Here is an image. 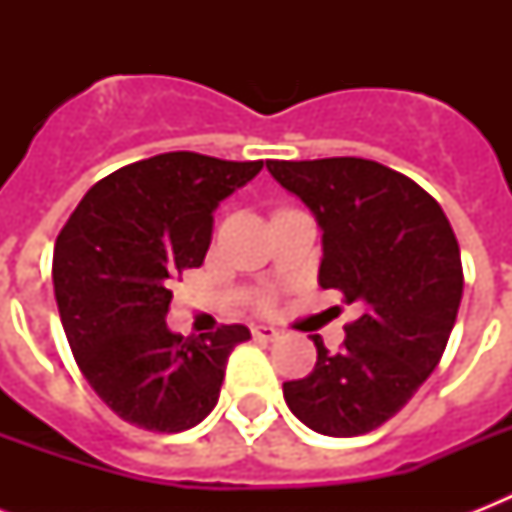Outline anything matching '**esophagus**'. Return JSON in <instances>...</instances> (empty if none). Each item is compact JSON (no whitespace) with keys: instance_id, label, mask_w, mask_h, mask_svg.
<instances>
[{"instance_id":"34e87169","label":"esophagus","mask_w":512,"mask_h":512,"mask_svg":"<svg viewBox=\"0 0 512 512\" xmlns=\"http://www.w3.org/2000/svg\"><path fill=\"white\" fill-rule=\"evenodd\" d=\"M252 337L263 342H273L279 337V329L268 327V324H252Z\"/></svg>"}]
</instances>
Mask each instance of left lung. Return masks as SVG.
Instances as JSON below:
<instances>
[{
	"label": "left lung",
	"instance_id": "8db88e82",
	"mask_svg": "<svg viewBox=\"0 0 512 512\" xmlns=\"http://www.w3.org/2000/svg\"><path fill=\"white\" fill-rule=\"evenodd\" d=\"M268 172L319 220L321 287L361 308L337 353L313 337L316 366L284 382V401L316 433L364 436L401 412L444 356L465 281L460 244L438 201L385 164L271 159Z\"/></svg>",
	"mask_w": 512,
	"mask_h": 512
}]
</instances>
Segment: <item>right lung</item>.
<instances>
[{"label": "right lung", "instance_id": "1", "mask_svg": "<svg viewBox=\"0 0 512 512\" xmlns=\"http://www.w3.org/2000/svg\"><path fill=\"white\" fill-rule=\"evenodd\" d=\"M263 162L172 151L98 180L58 233L52 281L76 364L130 425L180 433L217 404L244 324L199 337L167 329L172 284L199 268L212 212Z\"/></svg>", "mask_w": 512, "mask_h": 512}]
</instances>
